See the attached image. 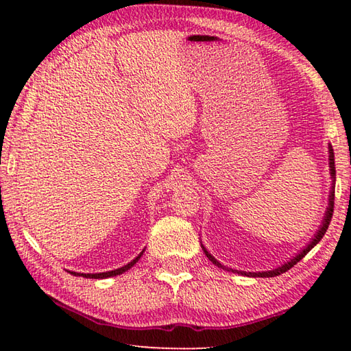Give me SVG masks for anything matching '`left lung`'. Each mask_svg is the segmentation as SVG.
Listing matches in <instances>:
<instances>
[{
	"label": "left lung",
	"mask_w": 351,
	"mask_h": 351,
	"mask_svg": "<svg viewBox=\"0 0 351 351\" xmlns=\"http://www.w3.org/2000/svg\"><path fill=\"white\" fill-rule=\"evenodd\" d=\"M329 167H330L329 170H330L332 184H330V193H329V204H327L324 217H323V220H322V225H319L318 230L314 234V237L311 238L309 243H308L306 245H304V247H303L299 253H295V255H294L293 258H291L289 261H287V263H283V264H280L279 267L273 268V270H267V271H241V270H234V268H230V267H226V265L220 264L219 261L215 259V258L211 255V253L206 250L205 245L202 244V249H204V252H205L206 258L210 259L214 265H217L219 268H223V270L230 271V273L241 274V276H247V278H274V276H279V274H282V273L288 271L291 267H294L297 263H299L300 259L304 258V255H306V253H308L312 247H315V245L319 243V240H322V238L324 237L327 228H329V223H330V220H332L333 202H335V181H337V170H335V154H333V149H332V145H330V143H329Z\"/></svg>",
	"instance_id": "1"
}]
</instances>
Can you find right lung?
<instances>
[{
  "label": "right lung",
  "mask_w": 351,
  "mask_h": 351,
  "mask_svg": "<svg viewBox=\"0 0 351 351\" xmlns=\"http://www.w3.org/2000/svg\"><path fill=\"white\" fill-rule=\"evenodd\" d=\"M143 252H145V249L141 250V252L138 253V256L134 258V259L131 261V263H128V264L121 267V268H116V270L104 271V273H77V271H69V273L73 274V276H81V278H87V279H107V278H113V276H119V274H122V273H125V271H128L131 267L136 265V264L138 263V259L141 258V255H143Z\"/></svg>",
  "instance_id": "right-lung-1"
}]
</instances>
